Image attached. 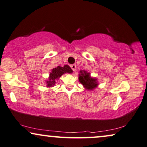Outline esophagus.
<instances>
[{
	"instance_id": "obj_1",
	"label": "esophagus",
	"mask_w": 147,
	"mask_h": 147,
	"mask_svg": "<svg viewBox=\"0 0 147 147\" xmlns=\"http://www.w3.org/2000/svg\"><path fill=\"white\" fill-rule=\"evenodd\" d=\"M70 68H71V69L73 70V71H75L77 66H76L75 64H72V65H70Z\"/></svg>"
}]
</instances>
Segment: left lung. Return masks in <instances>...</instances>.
<instances>
[{
	"label": "left lung",
	"instance_id": "8db88e82",
	"mask_svg": "<svg viewBox=\"0 0 147 147\" xmlns=\"http://www.w3.org/2000/svg\"><path fill=\"white\" fill-rule=\"evenodd\" d=\"M81 74L79 75V81L81 82L82 85H83L86 89L88 90L93 89L98 85L97 83V79H93L90 77V74L88 73L85 70H81L80 71Z\"/></svg>",
	"mask_w": 147,
	"mask_h": 147
}]
</instances>
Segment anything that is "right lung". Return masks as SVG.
Listing matches in <instances>:
<instances>
[{
  "label": "right lung",
  "instance_id": "1",
  "mask_svg": "<svg viewBox=\"0 0 147 147\" xmlns=\"http://www.w3.org/2000/svg\"><path fill=\"white\" fill-rule=\"evenodd\" d=\"M72 70L71 68H70L69 66L65 65L63 67L62 66H58V67L54 68L52 69V72H50V77H49V81L46 82L47 86L48 87H52L55 85L56 82L55 80L57 79H59V77L63 75V74L68 72V73H71Z\"/></svg>",
  "mask_w": 147,
  "mask_h": 147
}]
</instances>
